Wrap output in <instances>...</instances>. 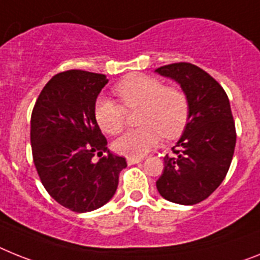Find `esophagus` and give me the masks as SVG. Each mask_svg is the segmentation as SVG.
<instances>
[{
    "instance_id": "34e87169",
    "label": "esophagus",
    "mask_w": 260,
    "mask_h": 260,
    "mask_svg": "<svg viewBox=\"0 0 260 260\" xmlns=\"http://www.w3.org/2000/svg\"><path fill=\"white\" fill-rule=\"evenodd\" d=\"M126 162H128V165H135V164L141 162V158H131V157H128Z\"/></svg>"
}]
</instances>
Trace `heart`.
Instances as JSON below:
<instances>
[{
	"mask_svg": "<svg viewBox=\"0 0 260 260\" xmlns=\"http://www.w3.org/2000/svg\"><path fill=\"white\" fill-rule=\"evenodd\" d=\"M115 93L126 108L140 107L139 124L113 141L121 156L140 158L161 140L174 139L184 131L189 117V102L181 89L165 87L161 80L144 74H131L115 86ZM95 120L103 132L116 135L125 124V110L110 98L100 96L93 108Z\"/></svg>",
	"mask_w": 260,
	"mask_h": 260,
	"instance_id": "b5f03b06",
	"label": "heart"
}]
</instances>
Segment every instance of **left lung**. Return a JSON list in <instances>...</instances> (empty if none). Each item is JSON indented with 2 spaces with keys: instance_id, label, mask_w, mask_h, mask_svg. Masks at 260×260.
Wrapping results in <instances>:
<instances>
[{
  "instance_id": "8db88e82",
  "label": "left lung",
  "mask_w": 260,
  "mask_h": 260,
  "mask_svg": "<svg viewBox=\"0 0 260 260\" xmlns=\"http://www.w3.org/2000/svg\"><path fill=\"white\" fill-rule=\"evenodd\" d=\"M154 73L180 84L189 102L184 132L164 157L156 186L161 197L180 205L206 200L228 174L235 149V124L230 102L221 84L190 63H173Z\"/></svg>"
}]
</instances>
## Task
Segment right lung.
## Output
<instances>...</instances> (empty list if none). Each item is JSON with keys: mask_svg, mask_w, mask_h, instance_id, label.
I'll return each mask as SVG.
<instances>
[{"mask_svg": "<svg viewBox=\"0 0 260 260\" xmlns=\"http://www.w3.org/2000/svg\"><path fill=\"white\" fill-rule=\"evenodd\" d=\"M108 83L103 74L70 70L52 76L31 113L32 158L47 193L76 213L96 210L117 189L124 157L107 149L95 103ZM95 153L107 154L93 163Z\"/></svg>", "mask_w": 260, "mask_h": 260, "instance_id": "1", "label": "right lung"}]
</instances>
